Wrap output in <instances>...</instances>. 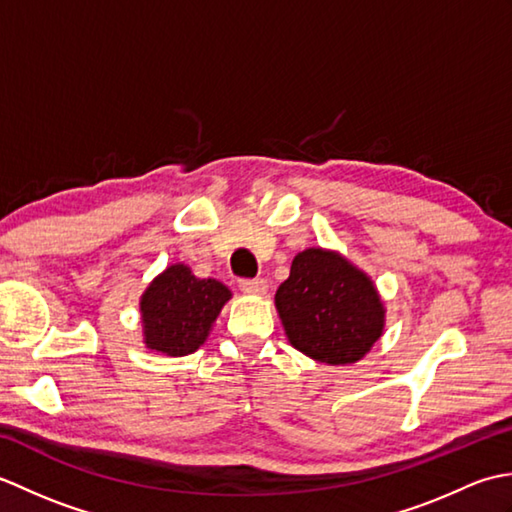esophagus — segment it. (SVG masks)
Returning <instances> with one entry per match:
<instances>
[{"label": "esophagus", "instance_id": "obj_1", "mask_svg": "<svg viewBox=\"0 0 512 512\" xmlns=\"http://www.w3.org/2000/svg\"><path fill=\"white\" fill-rule=\"evenodd\" d=\"M239 288H242L246 295H266L268 281L266 279H242L239 281Z\"/></svg>", "mask_w": 512, "mask_h": 512}]
</instances>
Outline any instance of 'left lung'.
Listing matches in <instances>:
<instances>
[{
    "label": "left lung",
    "instance_id": "obj_1",
    "mask_svg": "<svg viewBox=\"0 0 512 512\" xmlns=\"http://www.w3.org/2000/svg\"><path fill=\"white\" fill-rule=\"evenodd\" d=\"M275 306L290 345L328 365L361 361L385 328L374 281L336 250L306 248L292 259Z\"/></svg>",
    "mask_w": 512,
    "mask_h": 512
}]
</instances>
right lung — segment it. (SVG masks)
I'll list each match as a JSON object with an SVG mask.
<instances>
[{
	"instance_id": "add662e5",
	"label": "right lung",
	"mask_w": 512,
	"mask_h": 512,
	"mask_svg": "<svg viewBox=\"0 0 512 512\" xmlns=\"http://www.w3.org/2000/svg\"><path fill=\"white\" fill-rule=\"evenodd\" d=\"M228 299L231 290L222 281L198 279L184 264L169 266L140 297L145 345L167 356L193 354Z\"/></svg>"
}]
</instances>
